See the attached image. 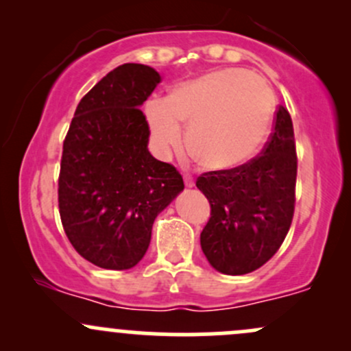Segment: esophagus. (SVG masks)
<instances>
[{
	"label": "esophagus",
	"mask_w": 351,
	"mask_h": 351,
	"mask_svg": "<svg viewBox=\"0 0 351 351\" xmlns=\"http://www.w3.org/2000/svg\"><path fill=\"white\" fill-rule=\"evenodd\" d=\"M184 182H186L187 187H192L194 186V177H192L189 172H186V174H184Z\"/></svg>",
	"instance_id": "34e87169"
}]
</instances>
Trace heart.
Wrapping results in <instances>:
<instances>
[{"label": "heart", "instance_id": "obj_1", "mask_svg": "<svg viewBox=\"0 0 351 351\" xmlns=\"http://www.w3.org/2000/svg\"><path fill=\"white\" fill-rule=\"evenodd\" d=\"M274 114V93L263 77L246 70H217L179 85L167 101L147 105L152 137L162 154L187 147L209 169H231L251 159L265 142Z\"/></svg>", "mask_w": 351, "mask_h": 351}]
</instances>
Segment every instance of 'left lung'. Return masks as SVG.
Segmentation results:
<instances>
[{"mask_svg":"<svg viewBox=\"0 0 351 351\" xmlns=\"http://www.w3.org/2000/svg\"><path fill=\"white\" fill-rule=\"evenodd\" d=\"M296 172L291 115L280 105L259 156L234 169L197 177L195 186L210 204L201 247L214 269L246 274L276 254L295 214Z\"/></svg>","mask_w":351,"mask_h":351,"instance_id":"obj_1","label":"left lung"}]
</instances>
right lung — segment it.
Instances as JSON below:
<instances>
[{
  "label": "right lung",
  "instance_id": "right-lung-1",
  "mask_svg": "<svg viewBox=\"0 0 351 351\" xmlns=\"http://www.w3.org/2000/svg\"><path fill=\"white\" fill-rule=\"evenodd\" d=\"M160 82L156 70L125 63L80 100L63 141L58 209L82 258L129 269L144 258L157 214L184 189L172 164L150 156L141 105Z\"/></svg>",
  "mask_w": 351,
  "mask_h": 351
}]
</instances>
